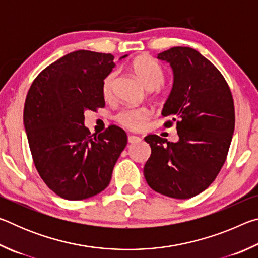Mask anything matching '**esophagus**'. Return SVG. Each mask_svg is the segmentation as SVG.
I'll return each mask as SVG.
<instances>
[{"label": "esophagus", "instance_id": "1", "mask_svg": "<svg viewBox=\"0 0 258 258\" xmlns=\"http://www.w3.org/2000/svg\"><path fill=\"white\" fill-rule=\"evenodd\" d=\"M128 143H135V142H139V141H141V138L140 137H135V135H130L128 137Z\"/></svg>", "mask_w": 258, "mask_h": 258}]
</instances>
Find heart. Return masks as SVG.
<instances>
[{
  "instance_id": "heart-1",
  "label": "heart",
  "mask_w": 258,
  "mask_h": 258,
  "mask_svg": "<svg viewBox=\"0 0 258 258\" xmlns=\"http://www.w3.org/2000/svg\"><path fill=\"white\" fill-rule=\"evenodd\" d=\"M132 71L138 77V80L142 83L143 86L148 91H152L163 84L165 81V74L156 61L150 56L141 55L138 56L132 62ZM116 73L111 72L108 74L102 83V94L106 99L112 97L113 89H115ZM149 117V111L146 108L137 109H125L118 112L116 116L118 123L130 130H139L145 124V121Z\"/></svg>"
}]
</instances>
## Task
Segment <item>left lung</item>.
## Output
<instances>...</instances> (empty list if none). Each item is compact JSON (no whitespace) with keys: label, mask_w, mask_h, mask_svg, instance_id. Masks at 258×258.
Here are the masks:
<instances>
[{"label":"left lung","mask_w":258,"mask_h":258,"mask_svg":"<svg viewBox=\"0 0 258 258\" xmlns=\"http://www.w3.org/2000/svg\"><path fill=\"white\" fill-rule=\"evenodd\" d=\"M169 63L173 87L161 115L176 121L177 142L145 138L151 155L143 168L152 190L176 199L195 197L215 180L234 132V104L220 71L198 51L175 46L157 55Z\"/></svg>","instance_id":"left-lung-1"}]
</instances>
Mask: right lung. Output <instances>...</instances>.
Returning <instances> with one entry per match:
<instances>
[{
	"mask_svg": "<svg viewBox=\"0 0 258 258\" xmlns=\"http://www.w3.org/2000/svg\"><path fill=\"white\" fill-rule=\"evenodd\" d=\"M115 66L110 53L74 51L38 74L28 91L29 149L42 180L61 198L82 200L106 189L127 145L118 126L93 137L84 125L86 110L104 107L102 83Z\"/></svg>",
	"mask_w": 258,
	"mask_h": 258,
	"instance_id": "obj_1",
	"label": "right lung"
}]
</instances>
